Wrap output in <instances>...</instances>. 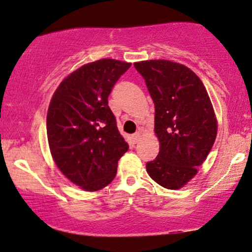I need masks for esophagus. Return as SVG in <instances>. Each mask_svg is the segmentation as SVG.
<instances>
[{"label": "esophagus", "mask_w": 252, "mask_h": 252, "mask_svg": "<svg viewBox=\"0 0 252 252\" xmlns=\"http://www.w3.org/2000/svg\"><path fill=\"white\" fill-rule=\"evenodd\" d=\"M139 139H140V133H139V132H136V133H134V134L132 135V140L134 141V142H138Z\"/></svg>", "instance_id": "obj_1"}]
</instances>
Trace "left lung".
Wrapping results in <instances>:
<instances>
[{
  "label": "left lung",
  "mask_w": 252,
  "mask_h": 252,
  "mask_svg": "<svg viewBox=\"0 0 252 252\" xmlns=\"http://www.w3.org/2000/svg\"><path fill=\"white\" fill-rule=\"evenodd\" d=\"M144 77L155 106L154 132L160 142L155 160L146 169L167 189H180L196 175L217 134V121L203 83L175 62L134 63Z\"/></svg>",
  "instance_id": "left-lung-1"
}]
</instances>
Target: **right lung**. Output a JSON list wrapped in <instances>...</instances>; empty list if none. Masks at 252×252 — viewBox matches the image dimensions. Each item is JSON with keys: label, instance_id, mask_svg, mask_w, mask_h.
Masks as SVG:
<instances>
[{"label": "right lung", "instance_id": "right-lung-1", "mask_svg": "<svg viewBox=\"0 0 252 252\" xmlns=\"http://www.w3.org/2000/svg\"><path fill=\"white\" fill-rule=\"evenodd\" d=\"M131 66L117 60L95 61L60 84L49 105L46 133L55 163L84 190L110 185L128 144L108 107L114 84Z\"/></svg>", "mask_w": 252, "mask_h": 252}]
</instances>
